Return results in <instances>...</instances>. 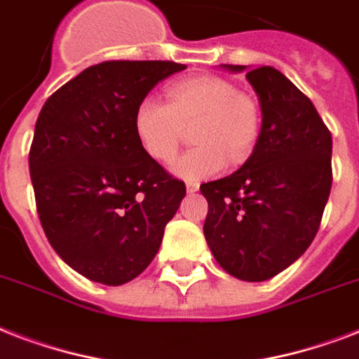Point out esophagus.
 <instances>
[{
    "mask_svg": "<svg viewBox=\"0 0 359 359\" xmlns=\"http://www.w3.org/2000/svg\"><path fill=\"white\" fill-rule=\"evenodd\" d=\"M186 190L190 191V194H194V191L199 190V184H197V182H188V184H186Z\"/></svg>",
    "mask_w": 359,
    "mask_h": 359,
    "instance_id": "34e87169",
    "label": "esophagus"
}]
</instances>
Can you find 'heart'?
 I'll return each mask as SVG.
<instances>
[{"label": "heart", "instance_id": "heart-1", "mask_svg": "<svg viewBox=\"0 0 359 359\" xmlns=\"http://www.w3.org/2000/svg\"><path fill=\"white\" fill-rule=\"evenodd\" d=\"M191 128L194 149L173 162V173L201 180L219 173L225 162L238 165L250 156L261 132V108L233 81L203 74L168 87V102L154 95L140 100L134 130L143 151L156 162H169Z\"/></svg>", "mask_w": 359, "mask_h": 359}]
</instances>
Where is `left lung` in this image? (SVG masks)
Returning a JSON list of instances; mask_svg holds the SVG:
<instances>
[{"mask_svg":"<svg viewBox=\"0 0 359 359\" xmlns=\"http://www.w3.org/2000/svg\"><path fill=\"white\" fill-rule=\"evenodd\" d=\"M245 78L259 95L261 134L238 171L201 184L208 201L203 233L225 272L264 281L290 266L317 235L332 190V134L279 70L259 67Z\"/></svg>","mask_w":359,"mask_h":359,"instance_id":"1","label":"left lung"}]
</instances>
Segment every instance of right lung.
Instances as JSON below:
<instances>
[{"label":"right lung","mask_w":359,"mask_h":359,"mask_svg":"<svg viewBox=\"0 0 359 359\" xmlns=\"http://www.w3.org/2000/svg\"><path fill=\"white\" fill-rule=\"evenodd\" d=\"M173 61H104L59 87L42 106L29 173L48 242L76 272L123 285L145 270L186 186L137 141L134 114Z\"/></svg>","instance_id":"right-lung-1"}]
</instances>
